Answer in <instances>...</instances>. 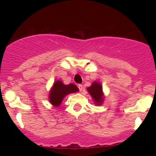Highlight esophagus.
Segmentation results:
<instances>
[{"label":"esophagus","instance_id":"1","mask_svg":"<svg viewBox=\"0 0 156 156\" xmlns=\"http://www.w3.org/2000/svg\"><path fill=\"white\" fill-rule=\"evenodd\" d=\"M78 89H79L80 92H82V91L83 90V86L82 85V84H78Z\"/></svg>","mask_w":156,"mask_h":156}]
</instances>
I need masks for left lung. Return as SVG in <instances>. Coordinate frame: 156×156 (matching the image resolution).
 I'll list each match as a JSON object with an SVG mask.
<instances>
[{
	"label": "left lung",
	"instance_id": "8db88e82",
	"mask_svg": "<svg viewBox=\"0 0 156 156\" xmlns=\"http://www.w3.org/2000/svg\"><path fill=\"white\" fill-rule=\"evenodd\" d=\"M87 89L94 101H95L96 104L101 105L103 101V91H102L103 89H102V86L101 84L98 82H94L92 86Z\"/></svg>",
	"mask_w": 156,
	"mask_h": 156
}]
</instances>
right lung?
<instances>
[{
  "instance_id": "1",
  "label": "right lung",
  "mask_w": 156,
  "mask_h": 156,
  "mask_svg": "<svg viewBox=\"0 0 156 156\" xmlns=\"http://www.w3.org/2000/svg\"><path fill=\"white\" fill-rule=\"evenodd\" d=\"M78 92V87L75 84L64 85L60 80H57L53 86L50 93V101L55 106H58L63 98L69 93Z\"/></svg>"
}]
</instances>
